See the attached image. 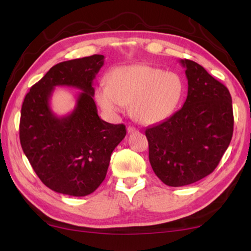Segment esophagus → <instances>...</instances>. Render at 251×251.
<instances>
[{
	"label": "esophagus",
	"instance_id": "esophagus-1",
	"mask_svg": "<svg viewBox=\"0 0 251 251\" xmlns=\"http://www.w3.org/2000/svg\"><path fill=\"white\" fill-rule=\"evenodd\" d=\"M136 131H138V128H136V127H134V126L127 127V133H128V134L136 133Z\"/></svg>",
	"mask_w": 251,
	"mask_h": 251
}]
</instances>
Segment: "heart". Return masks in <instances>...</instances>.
I'll use <instances>...</instances> for the list:
<instances>
[{"label":"heart","instance_id":"b5f03b06","mask_svg":"<svg viewBox=\"0 0 251 251\" xmlns=\"http://www.w3.org/2000/svg\"><path fill=\"white\" fill-rule=\"evenodd\" d=\"M185 86L177 74L145 64L117 67L107 85L96 91L97 103L108 114H120L130 104L131 116L142 124L165 121L175 112Z\"/></svg>","mask_w":251,"mask_h":251}]
</instances>
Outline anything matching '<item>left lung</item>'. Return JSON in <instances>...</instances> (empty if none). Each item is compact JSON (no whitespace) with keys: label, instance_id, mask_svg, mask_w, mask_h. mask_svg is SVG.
I'll list each match as a JSON object with an SVG mask.
<instances>
[{"label":"left lung","instance_id":"obj_1","mask_svg":"<svg viewBox=\"0 0 251 251\" xmlns=\"http://www.w3.org/2000/svg\"><path fill=\"white\" fill-rule=\"evenodd\" d=\"M180 63L188 79L184 106L145 130L152 171L172 187L190 185L214 172L233 131L228 88L196 62Z\"/></svg>","mask_w":251,"mask_h":251}]
</instances>
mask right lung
<instances>
[{
  "mask_svg": "<svg viewBox=\"0 0 251 251\" xmlns=\"http://www.w3.org/2000/svg\"><path fill=\"white\" fill-rule=\"evenodd\" d=\"M104 55L71 59L54 65L26 94L21 109L20 142L25 156L45 186L82 197L95 192L106 177L110 155L126 135L123 124L100 120L93 80ZM55 86L82 91L69 116L57 118L49 99Z\"/></svg>",
  "mask_w": 251,
  "mask_h": 251,
  "instance_id": "right-lung-1",
  "label": "right lung"
}]
</instances>
